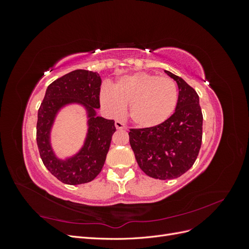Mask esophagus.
I'll use <instances>...</instances> for the list:
<instances>
[{"mask_svg":"<svg viewBox=\"0 0 249 249\" xmlns=\"http://www.w3.org/2000/svg\"><path fill=\"white\" fill-rule=\"evenodd\" d=\"M115 127H116L117 130L125 129V124L123 122H120V120H116V122H115Z\"/></svg>","mask_w":249,"mask_h":249,"instance_id":"esophagus-1","label":"esophagus"}]
</instances>
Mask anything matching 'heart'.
<instances>
[{
    "instance_id": "b5f03b06",
    "label": "heart",
    "mask_w": 249,
    "mask_h": 249,
    "mask_svg": "<svg viewBox=\"0 0 249 249\" xmlns=\"http://www.w3.org/2000/svg\"><path fill=\"white\" fill-rule=\"evenodd\" d=\"M178 87L169 78L137 72L119 79L113 89L101 91L103 107L113 115H119L130 106L132 122L142 129L160 125L171 116L178 103Z\"/></svg>"
}]
</instances>
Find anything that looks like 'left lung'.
Masks as SVG:
<instances>
[{"instance_id":"obj_1","label":"left lung","mask_w":249,"mask_h":249,"mask_svg":"<svg viewBox=\"0 0 249 249\" xmlns=\"http://www.w3.org/2000/svg\"><path fill=\"white\" fill-rule=\"evenodd\" d=\"M177 82L178 99L173 114L150 129H130V144L141 170L150 178L171 179L189 170L202 139V113L196 91L168 71Z\"/></svg>"}]
</instances>
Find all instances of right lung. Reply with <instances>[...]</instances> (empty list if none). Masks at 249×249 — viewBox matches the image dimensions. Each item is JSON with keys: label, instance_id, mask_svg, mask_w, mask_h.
<instances>
[{"label": "right lung", "instance_id": "1", "mask_svg": "<svg viewBox=\"0 0 249 249\" xmlns=\"http://www.w3.org/2000/svg\"><path fill=\"white\" fill-rule=\"evenodd\" d=\"M102 79L97 72L77 70L64 74L49 85L38 110L36 140L44 166L60 182L80 185L91 182L101 172L116 131L114 120L96 116L101 107ZM76 102L86 107L89 133L80 152L66 160H60L52 152L49 133L56 112L65 104Z\"/></svg>", "mask_w": 249, "mask_h": 249}]
</instances>
